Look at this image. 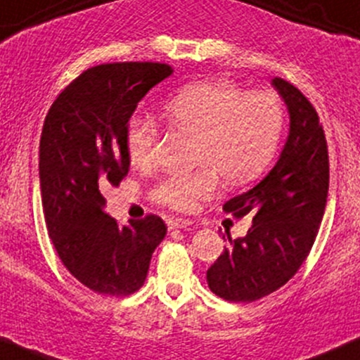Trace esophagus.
I'll return each instance as SVG.
<instances>
[{
    "label": "esophagus",
    "instance_id": "esophagus-1",
    "mask_svg": "<svg viewBox=\"0 0 360 360\" xmlns=\"http://www.w3.org/2000/svg\"><path fill=\"white\" fill-rule=\"evenodd\" d=\"M168 229H184L192 226L191 219H185V217H168L167 219Z\"/></svg>",
    "mask_w": 360,
    "mask_h": 360
}]
</instances>
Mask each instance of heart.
Listing matches in <instances>:
<instances>
[{"label":"heart","mask_w":360,"mask_h":360,"mask_svg":"<svg viewBox=\"0 0 360 360\" xmlns=\"http://www.w3.org/2000/svg\"><path fill=\"white\" fill-rule=\"evenodd\" d=\"M172 127L193 136L192 173H172L153 187V200L191 211L216 191L217 175L229 187L250 184L272 163L284 127L281 98L274 91H246L236 83L217 79L188 84L163 107ZM158 129L134 119L127 149L134 165H148Z\"/></svg>","instance_id":"obj_1"}]
</instances>
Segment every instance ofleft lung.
<instances>
[{
    "mask_svg": "<svg viewBox=\"0 0 360 360\" xmlns=\"http://www.w3.org/2000/svg\"><path fill=\"white\" fill-rule=\"evenodd\" d=\"M272 84L288 105V141L269 175L223 205L234 217L252 214L253 224L207 270L209 289L233 302L262 300L294 277L316 240L328 195V148L316 110L294 84L282 78Z\"/></svg>",
    "mask_w": 360,
    "mask_h": 360,
    "instance_id": "1",
    "label": "left lung"
}]
</instances>
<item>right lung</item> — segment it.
Returning a JSON list of instances; mask_svg holds the SVG:
<instances>
[{
	"label": "right lung",
	"instance_id": "1",
	"mask_svg": "<svg viewBox=\"0 0 360 360\" xmlns=\"http://www.w3.org/2000/svg\"><path fill=\"white\" fill-rule=\"evenodd\" d=\"M172 72L161 63L90 68L59 93L44 120L39 176L47 231L64 267L98 294L136 292L167 234L155 214L117 224L103 212L102 191L127 175L137 103Z\"/></svg>",
	"mask_w": 360,
	"mask_h": 360
}]
</instances>
